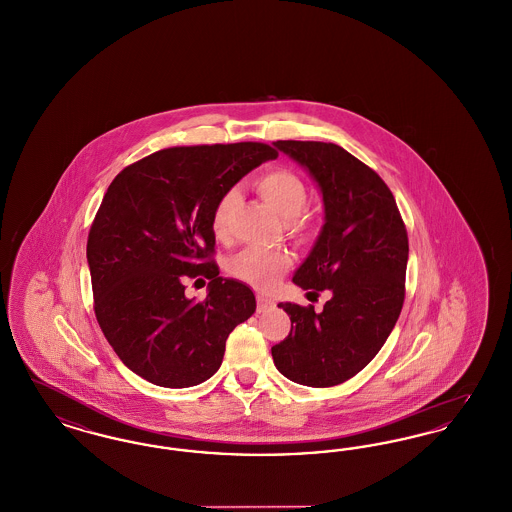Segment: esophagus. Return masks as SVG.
Instances as JSON below:
<instances>
[{
	"mask_svg": "<svg viewBox=\"0 0 512 512\" xmlns=\"http://www.w3.org/2000/svg\"><path fill=\"white\" fill-rule=\"evenodd\" d=\"M274 307V301L268 299L267 295H257V313H267Z\"/></svg>",
	"mask_w": 512,
	"mask_h": 512,
	"instance_id": "34e87169",
	"label": "esophagus"
}]
</instances>
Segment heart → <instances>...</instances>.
Masks as SVG:
<instances>
[{
    "label": "heart",
    "instance_id": "1",
    "mask_svg": "<svg viewBox=\"0 0 512 512\" xmlns=\"http://www.w3.org/2000/svg\"><path fill=\"white\" fill-rule=\"evenodd\" d=\"M255 188L268 205L295 228H301L299 217L305 213L309 203V190L305 182L288 169H270L255 178ZM236 203V194L228 192L222 195L211 217V228L219 240L228 236L230 213ZM290 255L282 251H268L251 247L236 255L230 263V272L253 288L267 290L274 286L280 274L290 267Z\"/></svg>",
    "mask_w": 512,
    "mask_h": 512
}]
</instances>
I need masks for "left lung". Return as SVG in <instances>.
Here are the masks:
<instances>
[{"instance_id":"obj_1","label":"left lung","mask_w":512,"mask_h":512,"mask_svg":"<svg viewBox=\"0 0 512 512\" xmlns=\"http://www.w3.org/2000/svg\"><path fill=\"white\" fill-rule=\"evenodd\" d=\"M317 182L324 224L295 270L303 290H330L324 309L280 303L292 320L272 347L276 368L295 384L330 388L361 372L382 349L405 299L409 238L386 182L324 142H274Z\"/></svg>"}]
</instances>
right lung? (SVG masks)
I'll list each match as a JSON object with an SVG mask.
<instances>
[{
  "instance_id": "right-lung-1",
  "label": "right lung",
  "mask_w": 512,
  "mask_h": 512,
  "mask_svg": "<svg viewBox=\"0 0 512 512\" xmlns=\"http://www.w3.org/2000/svg\"><path fill=\"white\" fill-rule=\"evenodd\" d=\"M257 142L169 147L115 176L88 236L94 311L132 372L161 388H190L220 365L230 332L255 313V295L219 276L211 217L247 172L276 159ZM205 275L208 297L183 293Z\"/></svg>"
}]
</instances>
